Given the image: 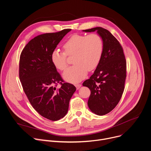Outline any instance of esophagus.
Listing matches in <instances>:
<instances>
[{
	"label": "esophagus",
	"mask_w": 151,
	"mask_h": 151,
	"mask_svg": "<svg viewBox=\"0 0 151 151\" xmlns=\"http://www.w3.org/2000/svg\"><path fill=\"white\" fill-rule=\"evenodd\" d=\"M75 87H76V89L78 90V89H79V88L81 87V84H76V85H75Z\"/></svg>",
	"instance_id": "1"
}]
</instances>
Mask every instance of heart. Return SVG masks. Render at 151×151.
Returning <instances> with one entry per match:
<instances>
[{
    "label": "heart",
    "instance_id": "b5f03b06",
    "mask_svg": "<svg viewBox=\"0 0 151 151\" xmlns=\"http://www.w3.org/2000/svg\"><path fill=\"white\" fill-rule=\"evenodd\" d=\"M64 52L53 50L50 55L51 61L57 69L63 71L67 66V56L73 57V65L63 73L64 79L71 83H77L85 78L87 72L98 65L104 50L102 37L97 34H75L63 45Z\"/></svg>",
    "mask_w": 151,
    "mask_h": 151
}]
</instances>
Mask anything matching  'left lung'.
Segmentation results:
<instances>
[{
	"label": "left lung",
	"instance_id": "8db88e82",
	"mask_svg": "<svg viewBox=\"0 0 151 151\" xmlns=\"http://www.w3.org/2000/svg\"><path fill=\"white\" fill-rule=\"evenodd\" d=\"M95 31L103 40V53L94 73L83 85L91 91L88 101L90 110L103 116L111 111L122 98L127 77V61L122 46L110 32L101 27L83 31Z\"/></svg>",
	"mask_w": 151,
	"mask_h": 151
}]
</instances>
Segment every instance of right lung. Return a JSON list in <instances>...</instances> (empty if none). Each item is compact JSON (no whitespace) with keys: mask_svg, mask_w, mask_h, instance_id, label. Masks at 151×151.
Returning a JSON list of instances; mask_svg holds the SVG:
<instances>
[{"mask_svg":"<svg viewBox=\"0 0 151 151\" xmlns=\"http://www.w3.org/2000/svg\"><path fill=\"white\" fill-rule=\"evenodd\" d=\"M70 31L65 29L34 37L20 57L19 78L24 92L35 110L52 121L65 116L76 91L73 84L64 82L50 58L52 52ZM58 83L60 87L57 89Z\"/></svg>","mask_w":151,"mask_h":151,"instance_id":"right-lung-1","label":"right lung"}]
</instances>
